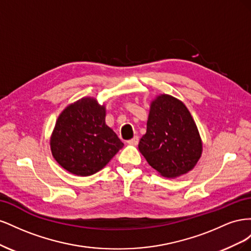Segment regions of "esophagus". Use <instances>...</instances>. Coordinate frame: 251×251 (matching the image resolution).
<instances>
[{
    "label": "esophagus",
    "mask_w": 251,
    "mask_h": 251,
    "mask_svg": "<svg viewBox=\"0 0 251 251\" xmlns=\"http://www.w3.org/2000/svg\"><path fill=\"white\" fill-rule=\"evenodd\" d=\"M139 142V137L138 136H134V138H132L131 140H128L127 143L130 144V146H137Z\"/></svg>",
    "instance_id": "obj_1"
}]
</instances>
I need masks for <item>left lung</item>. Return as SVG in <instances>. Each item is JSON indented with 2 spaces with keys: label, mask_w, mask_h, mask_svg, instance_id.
Returning a JSON list of instances; mask_svg holds the SVG:
<instances>
[{
  "label": "left lung",
  "mask_w": 251,
  "mask_h": 251,
  "mask_svg": "<svg viewBox=\"0 0 251 251\" xmlns=\"http://www.w3.org/2000/svg\"><path fill=\"white\" fill-rule=\"evenodd\" d=\"M138 149L148 163L166 178L192 171L202 154V140L186 105L171 95L151 102L147 133Z\"/></svg>",
  "instance_id": "8db88e82"
}]
</instances>
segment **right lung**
I'll list each match as a JSON object with an SVG mask.
<instances>
[{
    "mask_svg": "<svg viewBox=\"0 0 251 251\" xmlns=\"http://www.w3.org/2000/svg\"><path fill=\"white\" fill-rule=\"evenodd\" d=\"M124 143L105 125V107L83 97L60 113L50 139L52 156L76 176H91L103 169Z\"/></svg>",
    "mask_w": 251,
    "mask_h": 251,
    "instance_id": "right-lung-1",
    "label": "right lung"
}]
</instances>
